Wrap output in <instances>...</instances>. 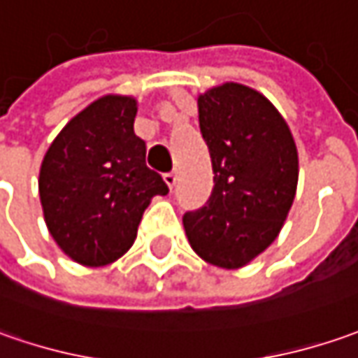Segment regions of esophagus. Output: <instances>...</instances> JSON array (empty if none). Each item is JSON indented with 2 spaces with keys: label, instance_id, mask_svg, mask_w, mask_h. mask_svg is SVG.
<instances>
[{
  "label": "esophagus",
  "instance_id": "1",
  "mask_svg": "<svg viewBox=\"0 0 358 358\" xmlns=\"http://www.w3.org/2000/svg\"><path fill=\"white\" fill-rule=\"evenodd\" d=\"M164 182L168 184V188L172 190L176 186V182H178V172H168V174H164Z\"/></svg>",
  "mask_w": 358,
  "mask_h": 358
}]
</instances>
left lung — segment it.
Masks as SVG:
<instances>
[{
    "mask_svg": "<svg viewBox=\"0 0 358 358\" xmlns=\"http://www.w3.org/2000/svg\"><path fill=\"white\" fill-rule=\"evenodd\" d=\"M200 130L212 158L214 190L182 217L192 250L222 269H240L283 228L299 180L289 124L252 87L224 83L198 94Z\"/></svg>",
    "mask_w": 358,
    "mask_h": 358,
    "instance_id": "8db88e82",
    "label": "left lung"
}]
</instances>
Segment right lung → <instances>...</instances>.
I'll return each instance as SVG.
<instances>
[{
  "label": "right lung",
  "instance_id": "right-lung-1",
  "mask_svg": "<svg viewBox=\"0 0 358 358\" xmlns=\"http://www.w3.org/2000/svg\"><path fill=\"white\" fill-rule=\"evenodd\" d=\"M136 110L134 96L105 94L71 118L43 156L45 224L61 252L80 265L122 257L148 203L168 194L162 176L146 166V144L134 134Z\"/></svg>",
  "mask_w": 358,
  "mask_h": 358
}]
</instances>
